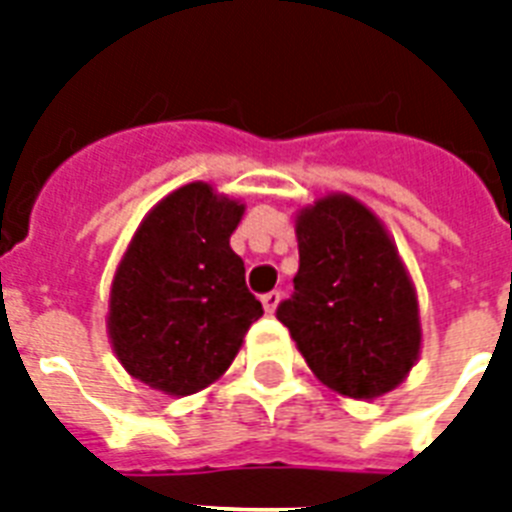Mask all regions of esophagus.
<instances>
[{"label":"esophagus","mask_w":512,"mask_h":512,"mask_svg":"<svg viewBox=\"0 0 512 512\" xmlns=\"http://www.w3.org/2000/svg\"><path fill=\"white\" fill-rule=\"evenodd\" d=\"M260 300H263V308H265V313H273V311H276V308H279L281 292H276V289H273V292H265V295L260 297Z\"/></svg>","instance_id":"esophagus-1"}]
</instances>
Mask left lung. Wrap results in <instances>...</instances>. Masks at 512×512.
<instances>
[{"label":"left lung","mask_w":512,"mask_h":512,"mask_svg":"<svg viewBox=\"0 0 512 512\" xmlns=\"http://www.w3.org/2000/svg\"><path fill=\"white\" fill-rule=\"evenodd\" d=\"M295 292L276 308L313 374L350 398H377L420 353V313L388 231L350 196L297 217Z\"/></svg>","instance_id":"1"}]
</instances>
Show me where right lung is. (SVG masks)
<instances>
[{
	"label": "right lung",
	"mask_w": 512,
	"mask_h": 512,
	"mask_svg": "<svg viewBox=\"0 0 512 512\" xmlns=\"http://www.w3.org/2000/svg\"><path fill=\"white\" fill-rule=\"evenodd\" d=\"M241 212L207 183H188L140 223L108 305V335L132 377L191 396L231 366L263 316L231 249Z\"/></svg>",
	"instance_id": "obj_1"
}]
</instances>
